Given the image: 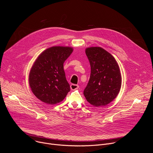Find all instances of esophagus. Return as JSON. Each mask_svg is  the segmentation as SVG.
<instances>
[{
  "mask_svg": "<svg viewBox=\"0 0 153 153\" xmlns=\"http://www.w3.org/2000/svg\"><path fill=\"white\" fill-rule=\"evenodd\" d=\"M79 86L78 85H76V84H71L70 85V88L72 90H77L79 88Z\"/></svg>",
  "mask_w": 153,
  "mask_h": 153,
  "instance_id": "esophagus-1",
  "label": "esophagus"
}]
</instances>
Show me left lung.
I'll return each mask as SVG.
<instances>
[{
	"label": "left lung",
	"instance_id": "8db88e82",
	"mask_svg": "<svg viewBox=\"0 0 153 153\" xmlns=\"http://www.w3.org/2000/svg\"><path fill=\"white\" fill-rule=\"evenodd\" d=\"M91 66V74L83 94L90 104L105 106L118 95L122 84L119 65L114 57L100 47L85 50Z\"/></svg>",
	"mask_w": 153,
	"mask_h": 153
}]
</instances>
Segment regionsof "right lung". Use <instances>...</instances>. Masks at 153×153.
Returning <instances> with one entry per match:
<instances>
[{"label": "right lung", "mask_w": 153, "mask_h": 153, "mask_svg": "<svg viewBox=\"0 0 153 153\" xmlns=\"http://www.w3.org/2000/svg\"><path fill=\"white\" fill-rule=\"evenodd\" d=\"M73 51L71 47H53L36 60L30 73L29 83L33 94L42 102L50 105L59 103L70 91L63 63Z\"/></svg>", "instance_id": "right-lung-1"}]
</instances>
